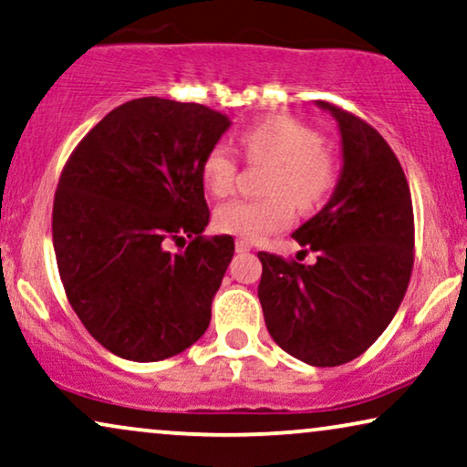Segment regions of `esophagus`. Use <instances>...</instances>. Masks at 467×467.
<instances>
[{"label":"esophagus","instance_id":"obj_1","mask_svg":"<svg viewBox=\"0 0 467 467\" xmlns=\"http://www.w3.org/2000/svg\"><path fill=\"white\" fill-rule=\"evenodd\" d=\"M234 247H237V252H250L252 250V244H250V241L237 239V244H234Z\"/></svg>","mask_w":467,"mask_h":467}]
</instances>
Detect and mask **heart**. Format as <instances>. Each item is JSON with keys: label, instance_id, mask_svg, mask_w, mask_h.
<instances>
[{"label": "heart", "instance_id": "heart-1", "mask_svg": "<svg viewBox=\"0 0 467 467\" xmlns=\"http://www.w3.org/2000/svg\"><path fill=\"white\" fill-rule=\"evenodd\" d=\"M241 149L252 164L269 166L263 201H230L215 209L220 233L258 241L288 226L295 207L309 213L325 204L335 188L333 155L320 147V136L295 117L273 115L241 134ZM201 175L213 196H226L237 179V160L228 147L215 145L204 155Z\"/></svg>", "mask_w": 467, "mask_h": 467}]
</instances>
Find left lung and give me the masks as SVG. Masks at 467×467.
I'll list each match as a JSON object with an SVG mask.
<instances>
[{"mask_svg":"<svg viewBox=\"0 0 467 467\" xmlns=\"http://www.w3.org/2000/svg\"><path fill=\"white\" fill-rule=\"evenodd\" d=\"M341 136L331 201L292 237L314 265L260 252L258 298L273 341L303 363L335 368L363 354L390 325L414 265L412 196L400 160L369 123L328 102Z\"/></svg>","mask_w":467,"mask_h":467,"instance_id":"obj_1","label":"left lung"}]
</instances>
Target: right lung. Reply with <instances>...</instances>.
I'll use <instances>...</instances> for the list:
<instances>
[{"mask_svg": "<svg viewBox=\"0 0 467 467\" xmlns=\"http://www.w3.org/2000/svg\"><path fill=\"white\" fill-rule=\"evenodd\" d=\"M230 128L220 110L139 98L74 149L53 204V245L67 301L117 357L153 363L202 337L234 254L209 223L201 166ZM194 236L185 253L169 238Z\"/></svg>", "mask_w": 467, "mask_h": 467, "instance_id": "add662e5", "label": "right lung"}]
</instances>
